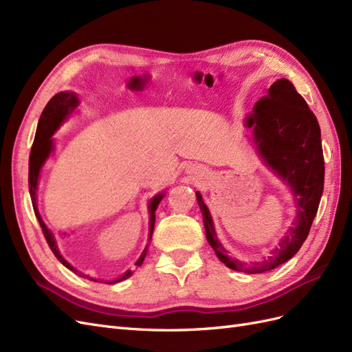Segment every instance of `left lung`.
Returning a JSON list of instances; mask_svg holds the SVG:
<instances>
[{"instance_id":"8db88e82","label":"left lung","mask_w":352,"mask_h":352,"mask_svg":"<svg viewBox=\"0 0 352 352\" xmlns=\"http://www.w3.org/2000/svg\"><path fill=\"white\" fill-rule=\"evenodd\" d=\"M245 124L252 129L254 142L265 164L292 189L296 204L294 225L267 258L243 263L228 255L217 239L210 211L199 192H197V199L204 219L207 241L220 261L232 270L252 274L273 270L300 251L320 204L324 158L320 126L316 116L294 85L285 78L274 82L269 94L255 102Z\"/></svg>"}]
</instances>
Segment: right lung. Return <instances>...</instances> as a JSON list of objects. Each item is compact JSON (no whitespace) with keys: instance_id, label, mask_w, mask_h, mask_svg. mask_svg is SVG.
Returning a JSON list of instances; mask_svg holds the SVG:
<instances>
[{"instance_id":"right-lung-1","label":"right lung","mask_w":352,"mask_h":352,"mask_svg":"<svg viewBox=\"0 0 352 352\" xmlns=\"http://www.w3.org/2000/svg\"><path fill=\"white\" fill-rule=\"evenodd\" d=\"M79 104V100H78V95L73 94V92H60L57 95H54L52 97L48 104L45 105L44 111H42L41 117H39V122H38V127H36V135H35V141H34V145H32V150H30V155H29V192H30V199H32V206H34V211H35V216L39 221L41 225V229L42 232H44V236L50 245L51 251L54 252V255L57 257V260L63 264L66 265V267L69 270H72L73 273L79 274L80 278H87L89 280H95L92 278H89V276L80 273L79 270H76L74 267H72V265L61 257V254L57 248V243H56V239L54 236H52V233L47 229L45 223L42 221L39 212H38V207H36V189H38V179H39V172H41V167L42 164L45 163V160L48 158V155L51 154L52 151V140L51 136L52 133H54L60 124L65 122L67 119V116L78 107ZM164 195L163 194H158L155 195L151 202H150V241H151V235H153V230H154V223H155V210L160 204V201H162ZM145 254H146V248L144 250L142 255L140 257V260L136 261V265H141L144 258H145ZM132 276V272L127 270L122 278L116 279V280H110L107 283H117L120 280H124L127 278H131ZM97 282V280H95Z\"/></svg>"}]
</instances>
